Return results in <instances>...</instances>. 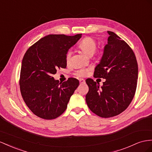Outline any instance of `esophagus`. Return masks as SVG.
Instances as JSON below:
<instances>
[{"mask_svg":"<svg viewBox=\"0 0 152 152\" xmlns=\"http://www.w3.org/2000/svg\"><path fill=\"white\" fill-rule=\"evenodd\" d=\"M79 83L80 84H84L86 82H85V80H84L83 79H79Z\"/></svg>","mask_w":152,"mask_h":152,"instance_id":"esophagus-1","label":"esophagus"}]
</instances>
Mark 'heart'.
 <instances>
[{
	"label": "heart",
	"instance_id": "obj_1",
	"mask_svg": "<svg viewBox=\"0 0 152 152\" xmlns=\"http://www.w3.org/2000/svg\"><path fill=\"white\" fill-rule=\"evenodd\" d=\"M79 48L84 54L88 57H91L96 51V43L95 40L91 37H86L81 41L79 44ZM72 55V52L68 51L66 54V61L68 63ZM88 69H81L76 72V75L79 77H84L87 74Z\"/></svg>",
	"mask_w": 152,
	"mask_h": 152
}]
</instances>
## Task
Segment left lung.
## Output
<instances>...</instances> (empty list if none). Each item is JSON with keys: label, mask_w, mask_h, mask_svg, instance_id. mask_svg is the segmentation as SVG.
<instances>
[{"label": "left lung", "mask_w": 152, "mask_h": 152, "mask_svg": "<svg viewBox=\"0 0 152 152\" xmlns=\"http://www.w3.org/2000/svg\"><path fill=\"white\" fill-rule=\"evenodd\" d=\"M108 33L107 44L94 73V77L105 81L100 86L93 79L86 80L89 87L86 103L102 118L117 116L128 107L136 93L138 78L137 63L132 49L114 32Z\"/></svg>", "instance_id": "obj_1"}]
</instances>
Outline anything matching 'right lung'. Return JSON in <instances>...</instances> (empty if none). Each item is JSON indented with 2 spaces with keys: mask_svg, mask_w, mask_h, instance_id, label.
<instances>
[{
  "mask_svg": "<svg viewBox=\"0 0 152 152\" xmlns=\"http://www.w3.org/2000/svg\"><path fill=\"white\" fill-rule=\"evenodd\" d=\"M82 34H50L38 41L23 56L20 88L26 104L36 116L52 120L66 109L71 96L79 85L69 78L59 83L52 77L57 69L66 67V54Z\"/></svg>",
  "mask_w": 152,
  "mask_h": 152,
  "instance_id": "add662e5",
  "label": "right lung"
}]
</instances>
